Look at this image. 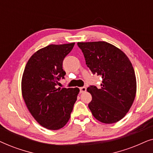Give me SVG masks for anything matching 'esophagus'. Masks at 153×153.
<instances>
[{"label":"esophagus","instance_id":"obj_1","mask_svg":"<svg viewBox=\"0 0 153 153\" xmlns=\"http://www.w3.org/2000/svg\"><path fill=\"white\" fill-rule=\"evenodd\" d=\"M79 89H80V93H84V92L86 91V88H85V86L81 87L80 88H79Z\"/></svg>","mask_w":153,"mask_h":153}]
</instances>
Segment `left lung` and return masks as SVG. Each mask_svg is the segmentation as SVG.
<instances>
[{
  "label": "left lung",
  "mask_w": 153,
  "mask_h": 153,
  "mask_svg": "<svg viewBox=\"0 0 153 153\" xmlns=\"http://www.w3.org/2000/svg\"><path fill=\"white\" fill-rule=\"evenodd\" d=\"M85 64L93 74L100 76V88L90 85L88 107L100 122L111 124L120 120L132 105L137 92L135 72L123 52L106 42H78Z\"/></svg>",
  "instance_id": "obj_1"
}]
</instances>
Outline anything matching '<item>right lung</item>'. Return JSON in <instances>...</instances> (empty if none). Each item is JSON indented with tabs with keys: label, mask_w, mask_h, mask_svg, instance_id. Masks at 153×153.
Returning a JSON list of instances; mask_svg holds the SVG:
<instances>
[{
	"label": "right lung",
	"mask_w": 153,
	"mask_h": 153,
	"mask_svg": "<svg viewBox=\"0 0 153 153\" xmlns=\"http://www.w3.org/2000/svg\"><path fill=\"white\" fill-rule=\"evenodd\" d=\"M74 43L50 45L33 54L27 62L22 81V95L37 123L57 130L68 122L79 93L78 88H56L66 73L62 62Z\"/></svg>",
	"instance_id": "right-lung-1"
}]
</instances>
